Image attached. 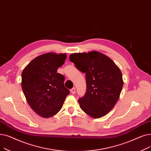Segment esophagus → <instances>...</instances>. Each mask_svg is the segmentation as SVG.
<instances>
[{"mask_svg": "<svg viewBox=\"0 0 151 151\" xmlns=\"http://www.w3.org/2000/svg\"><path fill=\"white\" fill-rule=\"evenodd\" d=\"M70 93H72V94H74V93H76V88L74 87L72 89H70Z\"/></svg>", "mask_w": 151, "mask_h": 151, "instance_id": "1", "label": "esophagus"}]
</instances>
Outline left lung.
<instances>
[{
	"label": "left lung",
	"instance_id": "1",
	"mask_svg": "<svg viewBox=\"0 0 151 151\" xmlns=\"http://www.w3.org/2000/svg\"><path fill=\"white\" fill-rule=\"evenodd\" d=\"M69 60L85 74L87 90L78 100L81 109L93 118L104 116L116 105L123 87L120 69L108 56L96 51L73 53Z\"/></svg>",
	"mask_w": 151,
	"mask_h": 151
}]
</instances>
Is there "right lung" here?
Here are the masks:
<instances>
[{
    "label": "right lung",
    "instance_id": "1",
    "mask_svg": "<svg viewBox=\"0 0 151 151\" xmlns=\"http://www.w3.org/2000/svg\"><path fill=\"white\" fill-rule=\"evenodd\" d=\"M65 53H47L32 60L21 74V87L27 102L42 117L48 118L62 108L69 90L57 69L64 63Z\"/></svg>",
    "mask_w": 151,
    "mask_h": 151
}]
</instances>
